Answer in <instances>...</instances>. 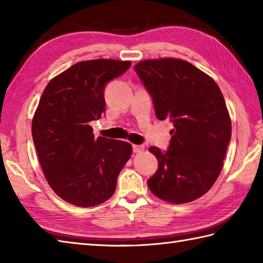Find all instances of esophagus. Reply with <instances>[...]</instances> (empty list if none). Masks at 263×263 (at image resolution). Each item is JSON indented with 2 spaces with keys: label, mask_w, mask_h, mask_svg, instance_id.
I'll use <instances>...</instances> for the list:
<instances>
[{
  "label": "esophagus",
  "mask_w": 263,
  "mask_h": 263,
  "mask_svg": "<svg viewBox=\"0 0 263 263\" xmlns=\"http://www.w3.org/2000/svg\"><path fill=\"white\" fill-rule=\"evenodd\" d=\"M133 152L135 153H141L144 150V146H141V144H133Z\"/></svg>",
  "instance_id": "34e87169"
}]
</instances>
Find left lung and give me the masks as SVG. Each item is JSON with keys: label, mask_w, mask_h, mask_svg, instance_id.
I'll return each mask as SVG.
<instances>
[{"label": "left lung", "mask_w": 263, "mask_h": 263, "mask_svg": "<svg viewBox=\"0 0 263 263\" xmlns=\"http://www.w3.org/2000/svg\"><path fill=\"white\" fill-rule=\"evenodd\" d=\"M135 70L152 95L156 116L174 126L165 154L149 148L158 170L148 186L166 202H191L209 191L224 165L232 137L224 96L211 77L181 59L144 60Z\"/></svg>", "instance_id": "1"}]
</instances>
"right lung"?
<instances>
[{
    "instance_id": "obj_1",
    "label": "right lung",
    "mask_w": 263,
    "mask_h": 263,
    "mask_svg": "<svg viewBox=\"0 0 263 263\" xmlns=\"http://www.w3.org/2000/svg\"><path fill=\"white\" fill-rule=\"evenodd\" d=\"M130 61H82L54 77L44 89L31 123L32 140L48 185L82 208L114 194L130 159L128 142L95 138L89 123L105 113L104 88L130 68Z\"/></svg>"
}]
</instances>
